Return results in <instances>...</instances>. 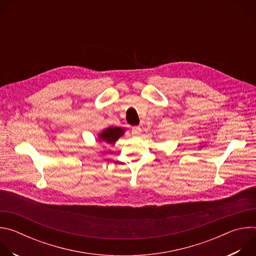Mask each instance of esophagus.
Here are the masks:
<instances>
[{
    "label": "esophagus",
    "instance_id": "esophagus-1",
    "mask_svg": "<svg viewBox=\"0 0 256 256\" xmlns=\"http://www.w3.org/2000/svg\"><path fill=\"white\" fill-rule=\"evenodd\" d=\"M140 132H142V130H140V126H134L132 130V136H140Z\"/></svg>",
    "mask_w": 256,
    "mask_h": 256
}]
</instances>
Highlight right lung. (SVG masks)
Here are the masks:
<instances>
[{
	"mask_svg": "<svg viewBox=\"0 0 256 256\" xmlns=\"http://www.w3.org/2000/svg\"><path fill=\"white\" fill-rule=\"evenodd\" d=\"M126 132V128H120V126H109L105 130H103L102 132H100L97 134L98 140L100 142H105V144H114L122 136H124Z\"/></svg>",
	"mask_w": 256,
	"mask_h": 256,
	"instance_id": "add662e5",
	"label": "right lung"
}]
</instances>
